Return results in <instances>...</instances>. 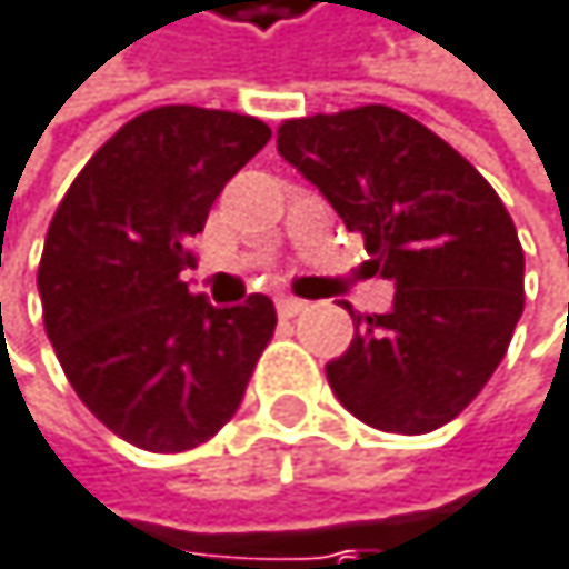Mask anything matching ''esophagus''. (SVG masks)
<instances>
[{
  "instance_id": "1",
  "label": "esophagus",
  "mask_w": 569,
  "mask_h": 569,
  "mask_svg": "<svg viewBox=\"0 0 569 569\" xmlns=\"http://www.w3.org/2000/svg\"><path fill=\"white\" fill-rule=\"evenodd\" d=\"M308 308V301H301V298H291V295H281L278 298V315L281 318H295V315H301Z\"/></svg>"
}]
</instances>
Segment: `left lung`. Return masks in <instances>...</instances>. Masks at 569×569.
Wrapping results in <instances>:
<instances>
[{"label":"left lung","instance_id":"obj_1","mask_svg":"<svg viewBox=\"0 0 569 569\" xmlns=\"http://www.w3.org/2000/svg\"><path fill=\"white\" fill-rule=\"evenodd\" d=\"M278 153L396 284L386 315H351L348 351L325 366L331 392L382 432L446 426L503 362L523 315V248L503 200L462 153L392 107L288 120Z\"/></svg>","mask_w":569,"mask_h":569}]
</instances>
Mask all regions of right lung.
<instances>
[{
	"label": "right lung",
	"mask_w": 569,
	"mask_h": 569,
	"mask_svg": "<svg viewBox=\"0 0 569 569\" xmlns=\"http://www.w3.org/2000/svg\"><path fill=\"white\" fill-rule=\"evenodd\" d=\"M271 140L241 113L157 107L120 127L56 207L39 298L56 359L120 439L183 452L241 406L274 335L268 295L214 308L180 271L224 183Z\"/></svg>",
	"instance_id": "add662e5"
}]
</instances>
